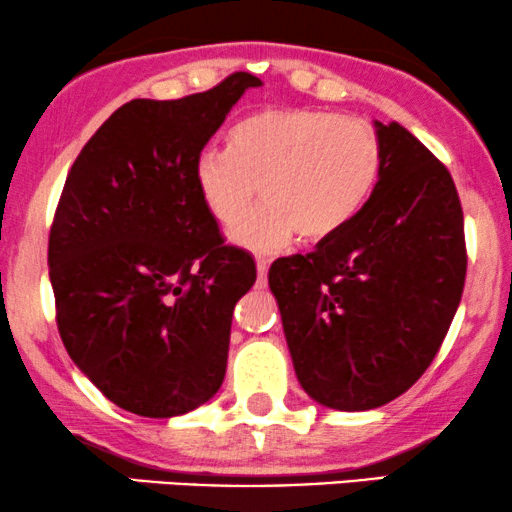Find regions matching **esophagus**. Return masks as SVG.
I'll return each instance as SVG.
<instances>
[{
	"instance_id": "1",
	"label": "esophagus",
	"mask_w": 512,
	"mask_h": 512,
	"mask_svg": "<svg viewBox=\"0 0 512 512\" xmlns=\"http://www.w3.org/2000/svg\"><path fill=\"white\" fill-rule=\"evenodd\" d=\"M268 268H270L268 258H258V261H256V270H258L256 286H258V289H263V286L268 284Z\"/></svg>"
}]
</instances>
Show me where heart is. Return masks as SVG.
<instances>
[{
    "label": "heart",
    "instance_id": "1",
    "mask_svg": "<svg viewBox=\"0 0 512 512\" xmlns=\"http://www.w3.org/2000/svg\"><path fill=\"white\" fill-rule=\"evenodd\" d=\"M382 170V144L361 118L321 109H268L230 132L228 149H205L193 181L216 221L233 226L253 204L257 186L269 202L230 230V240L270 254L296 233L321 242L366 207Z\"/></svg>",
    "mask_w": 512,
    "mask_h": 512
}]
</instances>
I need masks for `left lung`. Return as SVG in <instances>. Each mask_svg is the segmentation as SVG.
<instances>
[{
	"instance_id": "1",
	"label": "left lung",
	"mask_w": 512,
	"mask_h": 512,
	"mask_svg": "<svg viewBox=\"0 0 512 512\" xmlns=\"http://www.w3.org/2000/svg\"><path fill=\"white\" fill-rule=\"evenodd\" d=\"M382 170L366 207L268 272L293 368L333 410H373L436 359L466 279L464 212L447 167L403 125L375 121Z\"/></svg>"
}]
</instances>
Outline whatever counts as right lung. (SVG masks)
<instances>
[{"label": "right lung", "mask_w": 512, "mask_h": 512, "mask_svg": "<svg viewBox=\"0 0 512 512\" xmlns=\"http://www.w3.org/2000/svg\"><path fill=\"white\" fill-rule=\"evenodd\" d=\"M254 74L181 100H132L88 139L48 237L55 321L67 354L118 408L177 417L226 377L235 303L256 282L223 244L193 163Z\"/></svg>", "instance_id": "right-lung-1"}]
</instances>
